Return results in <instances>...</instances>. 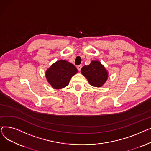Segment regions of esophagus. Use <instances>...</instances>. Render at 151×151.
Wrapping results in <instances>:
<instances>
[{
  "mask_svg": "<svg viewBox=\"0 0 151 151\" xmlns=\"http://www.w3.org/2000/svg\"><path fill=\"white\" fill-rule=\"evenodd\" d=\"M81 68H82V65H80L77 66V69H78V71H80L81 69Z\"/></svg>",
  "mask_w": 151,
  "mask_h": 151,
  "instance_id": "obj_1",
  "label": "esophagus"
}]
</instances>
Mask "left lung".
<instances>
[{"label":"left lung","mask_w":151,"mask_h":151,"mask_svg":"<svg viewBox=\"0 0 151 151\" xmlns=\"http://www.w3.org/2000/svg\"><path fill=\"white\" fill-rule=\"evenodd\" d=\"M81 73L88 79L89 84L94 87H101L108 79V72L104 66L97 60H93L81 70Z\"/></svg>","instance_id":"left-lung-1"}]
</instances>
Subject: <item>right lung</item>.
Listing matches in <instances>:
<instances>
[{
	"mask_svg": "<svg viewBox=\"0 0 151 151\" xmlns=\"http://www.w3.org/2000/svg\"><path fill=\"white\" fill-rule=\"evenodd\" d=\"M76 67L66 60H58L47 70L46 77L54 89H59L67 86L71 78L77 73Z\"/></svg>",
	"mask_w": 151,
	"mask_h": 151,
	"instance_id": "right-lung-1",
	"label": "right lung"
}]
</instances>
